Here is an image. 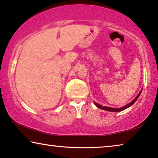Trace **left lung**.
Wrapping results in <instances>:
<instances>
[{
  "instance_id": "obj_1",
  "label": "left lung",
  "mask_w": 158,
  "mask_h": 158,
  "mask_svg": "<svg viewBox=\"0 0 158 158\" xmlns=\"http://www.w3.org/2000/svg\"><path fill=\"white\" fill-rule=\"evenodd\" d=\"M141 92H142V90H141L139 93V94L136 97V98L134 99V100L133 101H131L130 103H129L128 105H127V106L123 107V108H109V107H105V106H100V105H99L98 103H96V102H94V104H95V106L98 107V108L102 109V110H107V111H110V112H120V111H122L123 110H125V109H127L129 108V107H130L131 106H132L134 102H136V100L139 98V95L141 94Z\"/></svg>"
}]
</instances>
